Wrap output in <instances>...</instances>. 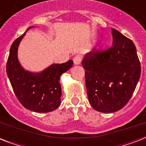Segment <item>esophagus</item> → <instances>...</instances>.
<instances>
[{
  "mask_svg": "<svg viewBox=\"0 0 146 146\" xmlns=\"http://www.w3.org/2000/svg\"><path fill=\"white\" fill-rule=\"evenodd\" d=\"M81 61H82V57H81L80 55H76L73 58V63H74L75 65H79V64H80Z\"/></svg>",
  "mask_w": 146,
  "mask_h": 146,
  "instance_id": "esophagus-1",
  "label": "esophagus"
}]
</instances>
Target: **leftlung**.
Segmentation results:
<instances>
[{
    "mask_svg": "<svg viewBox=\"0 0 146 146\" xmlns=\"http://www.w3.org/2000/svg\"><path fill=\"white\" fill-rule=\"evenodd\" d=\"M113 45L104 52L86 54L82 65L86 70L89 102L96 111L113 113L129 102L141 74L135 44L114 29Z\"/></svg>",
    "mask_w": 146,
    "mask_h": 146,
    "instance_id": "8db88e82",
    "label": "left lung"
}]
</instances>
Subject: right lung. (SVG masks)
Returning a JSON list of instances; mask_svg holds the SVG:
<instances>
[{"instance_id": "1", "label": "right lung", "mask_w": 146, "mask_h": 146, "mask_svg": "<svg viewBox=\"0 0 146 146\" xmlns=\"http://www.w3.org/2000/svg\"><path fill=\"white\" fill-rule=\"evenodd\" d=\"M26 32L10 47L7 73L15 95L23 106L38 113H48L60 105V76L73 66V62L69 60L64 64H52L40 72L26 70L18 59V48Z\"/></svg>"}]
</instances>
